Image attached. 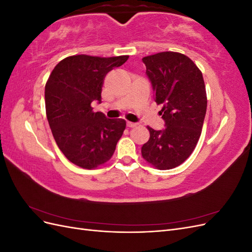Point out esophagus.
Segmentation results:
<instances>
[{
    "label": "esophagus",
    "mask_w": 252,
    "mask_h": 252,
    "mask_svg": "<svg viewBox=\"0 0 252 252\" xmlns=\"http://www.w3.org/2000/svg\"><path fill=\"white\" fill-rule=\"evenodd\" d=\"M138 125H139L138 123H132V122H127V126H128L129 128H134V127L138 126Z\"/></svg>",
    "instance_id": "34e87169"
}]
</instances>
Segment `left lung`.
<instances>
[{
  "mask_svg": "<svg viewBox=\"0 0 252 252\" xmlns=\"http://www.w3.org/2000/svg\"><path fill=\"white\" fill-rule=\"evenodd\" d=\"M142 61L165 122L162 130L148 127L142 156L159 170L172 169L186 161L200 139L207 108L203 74L179 52H158Z\"/></svg>",
  "mask_w": 252,
  "mask_h": 252,
  "instance_id": "8db88e82",
  "label": "left lung"
}]
</instances>
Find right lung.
Returning a JSON list of instances; mask_svg holds the SVG:
<instances>
[{
  "label": "right lung",
  "instance_id": "add662e5",
  "mask_svg": "<svg viewBox=\"0 0 252 252\" xmlns=\"http://www.w3.org/2000/svg\"><path fill=\"white\" fill-rule=\"evenodd\" d=\"M128 56L68 57L55 67L45 86L46 116L53 138L69 161L93 169L110 159L123 134V119H107L94 112L101 103L105 75L120 67Z\"/></svg>",
  "mask_w": 252,
  "mask_h": 252
}]
</instances>
